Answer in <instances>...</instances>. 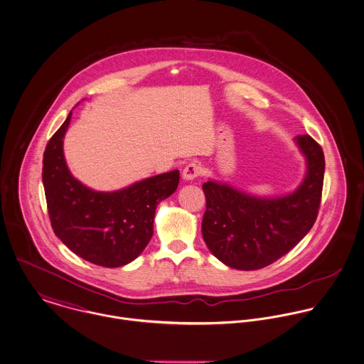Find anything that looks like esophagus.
Wrapping results in <instances>:
<instances>
[{
	"instance_id": "esophagus-1",
	"label": "esophagus",
	"mask_w": 364,
	"mask_h": 364,
	"mask_svg": "<svg viewBox=\"0 0 364 364\" xmlns=\"http://www.w3.org/2000/svg\"><path fill=\"white\" fill-rule=\"evenodd\" d=\"M201 174V167L197 163H188L183 170V180L193 181Z\"/></svg>"
}]
</instances>
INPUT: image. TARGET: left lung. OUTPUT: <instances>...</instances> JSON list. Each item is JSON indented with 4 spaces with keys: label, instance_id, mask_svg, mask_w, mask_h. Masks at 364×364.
<instances>
[{
    "label": "left lung",
    "instance_id": "left-lung-1",
    "mask_svg": "<svg viewBox=\"0 0 364 364\" xmlns=\"http://www.w3.org/2000/svg\"><path fill=\"white\" fill-rule=\"evenodd\" d=\"M293 141L304 156L306 173L287 194L255 196L219 180L203 183L202 236L226 267L240 271L268 267L313 228L323 191V152L310 135H297Z\"/></svg>",
    "mask_w": 364,
    "mask_h": 364
}]
</instances>
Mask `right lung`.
<instances>
[{"mask_svg": "<svg viewBox=\"0 0 364 364\" xmlns=\"http://www.w3.org/2000/svg\"><path fill=\"white\" fill-rule=\"evenodd\" d=\"M73 112L48 141L43 155V186L55 236L85 261L106 268L132 262L154 236L156 206L178 186L171 170L116 191H96L73 176L64 136Z\"/></svg>", "mask_w": 364, "mask_h": 364, "instance_id": "right-lung-1", "label": "right lung"}]
</instances>
